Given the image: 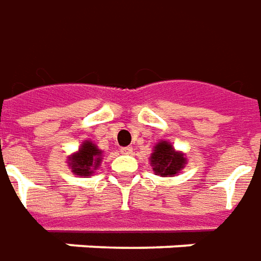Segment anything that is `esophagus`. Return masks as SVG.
I'll return each instance as SVG.
<instances>
[{"label":"esophagus","mask_w":261,"mask_h":261,"mask_svg":"<svg viewBox=\"0 0 261 261\" xmlns=\"http://www.w3.org/2000/svg\"><path fill=\"white\" fill-rule=\"evenodd\" d=\"M121 153L125 154V155H128V154L133 153V147H130V145H128V147H123V148H121Z\"/></svg>","instance_id":"esophagus-1"}]
</instances>
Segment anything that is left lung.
Instances as JSON below:
<instances>
[{
  "mask_svg": "<svg viewBox=\"0 0 261 261\" xmlns=\"http://www.w3.org/2000/svg\"><path fill=\"white\" fill-rule=\"evenodd\" d=\"M150 161H151V167L155 174L161 177H173L181 171L187 160L184 154L175 151L171 143L160 141L154 147Z\"/></svg>",
  "mask_w": 261,
  "mask_h": 261,
  "instance_id": "8db88e82",
  "label": "left lung"
}]
</instances>
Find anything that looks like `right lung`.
Instances as JSON below:
<instances>
[{
	"label": "right lung",
	"mask_w": 261,
	"mask_h": 261,
	"mask_svg": "<svg viewBox=\"0 0 261 261\" xmlns=\"http://www.w3.org/2000/svg\"><path fill=\"white\" fill-rule=\"evenodd\" d=\"M102 151L97 148V145L93 141H84L77 153L68 157V166L71 171L77 175H84L88 177L97 170L101 163Z\"/></svg>",
	"instance_id": "right-lung-1"
}]
</instances>
